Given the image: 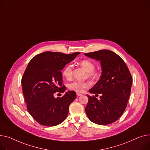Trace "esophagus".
Segmentation results:
<instances>
[{
    "instance_id": "obj_1",
    "label": "esophagus",
    "mask_w": 150,
    "mask_h": 150,
    "mask_svg": "<svg viewBox=\"0 0 150 150\" xmlns=\"http://www.w3.org/2000/svg\"><path fill=\"white\" fill-rule=\"evenodd\" d=\"M76 94H77V96H82V94H81V93H76Z\"/></svg>"
}]
</instances>
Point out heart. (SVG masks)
<instances>
[{
	"label": "heart",
	"mask_w": 150,
	"mask_h": 150,
	"mask_svg": "<svg viewBox=\"0 0 150 150\" xmlns=\"http://www.w3.org/2000/svg\"><path fill=\"white\" fill-rule=\"evenodd\" d=\"M80 65L88 73V76L91 77H95L97 76V73L94 71L95 65L93 62L89 60H83L80 62ZM63 76L67 79L69 80L72 78L73 76V65L68 64L65 66L62 71ZM90 83L88 82H81L79 81H74L68 85V88L76 92H82L83 90L90 87Z\"/></svg>",
	"instance_id": "1"
}]
</instances>
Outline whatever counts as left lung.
Returning <instances> with one entry per match:
<instances>
[{
  "instance_id": "1",
  "label": "left lung",
  "mask_w": 150,
  "mask_h": 150,
  "mask_svg": "<svg viewBox=\"0 0 150 150\" xmlns=\"http://www.w3.org/2000/svg\"><path fill=\"white\" fill-rule=\"evenodd\" d=\"M84 54L100 61L102 68L99 81L89 91L101 96L98 100L94 96L86 94L88 102L85 107L86 114L96 124H110L120 118L127 107L132 77L124 61L112 51L101 50Z\"/></svg>"
}]
</instances>
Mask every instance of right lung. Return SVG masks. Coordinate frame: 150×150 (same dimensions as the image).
<instances>
[{
	"instance_id": "add662e5",
	"label": "right lung",
	"mask_w": 150,
	"mask_h": 150,
	"mask_svg": "<svg viewBox=\"0 0 150 150\" xmlns=\"http://www.w3.org/2000/svg\"><path fill=\"white\" fill-rule=\"evenodd\" d=\"M79 54L47 51L28 63L22 79L23 94L28 112L40 125L56 126L67 118L69 105L76 98L75 91H68L57 98L54 94L66 90L61 70Z\"/></svg>"
}]
</instances>
